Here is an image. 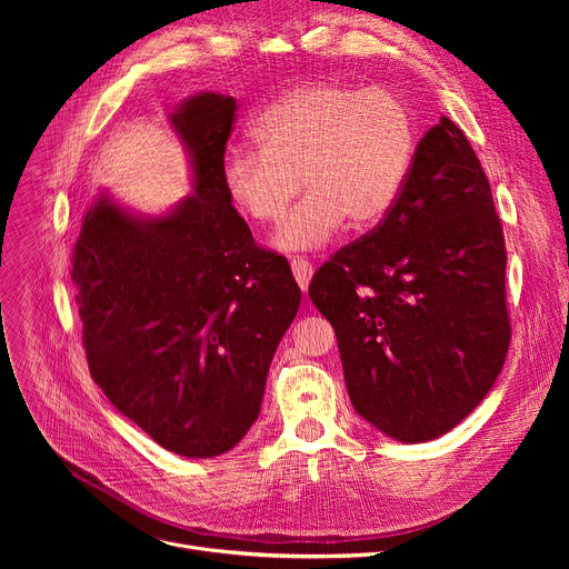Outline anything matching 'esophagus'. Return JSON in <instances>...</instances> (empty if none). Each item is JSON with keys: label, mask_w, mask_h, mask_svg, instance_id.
Returning a JSON list of instances; mask_svg holds the SVG:
<instances>
[{"label": "esophagus", "mask_w": 569, "mask_h": 569, "mask_svg": "<svg viewBox=\"0 0 569 569\" xmlns=\"http://www.w3.org/2000/svg\"><path fill=\"white\" fill-rule=\"evenodd\" d=\"M290 267H292V274H295L297 286H300L302 290H307L309 281L313 277V264L309 260H305V258H292Z\"/></svg>", "instance_id": "34e87169"}]
</instances>
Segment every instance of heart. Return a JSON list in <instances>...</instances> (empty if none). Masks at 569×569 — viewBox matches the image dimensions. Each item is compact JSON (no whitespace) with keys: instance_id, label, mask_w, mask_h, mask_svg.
<instances>
[{"instance_id":"1","label":"heart","mask_w":569,"mask_h":569,"mask_svg":"<svg viewBox=\"0 0 569 569\" xmlns=\"http://www.w3.org/2000/svg\"><path fill=\"white\" fill-rule=\"evenodd\" d=\"M256 152L234 149L221 166L230 204L269 226L297 189L307 196L272 237L279 251L330 244L350 221L378 226L399 202L420 144L417 117L392 89L316 80L269 103L249 129Z\"/></svg>"}]
</instances>
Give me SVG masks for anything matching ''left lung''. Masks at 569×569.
<instances>
[{"label":"left lung","mask_w":569,"mask_h":569,"mask_svg":"<svg viewBox=\"0 0 569 569\" xmlns=\"http://www.w3.org/2000/svg\"><path fill=\"white\" fill-rule=\"evenodd\" d=\"M505 264L489 179L440 117L392 212L309 286L337 332L357 415L395 440L427 442L482 403L510 346Z\"/></svg>","instance_id":"1"}]
</instances>
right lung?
Masks as SVG:
<instances>
[{"label": "right lung", "instance_id": "1", "mask_svg": "<svg viewBox=\"0 0 569 569\" xmlns=\"http://www.w3.org/2000/svg\"><path fill=\"white\" fill-rule=\"evenodd\" d=\"M237 103L198 92L168 114L193 193L159 217L101 191L71 256L89 373L168 452L219 457L260 415L267 371L302 290L256 247L221 166Z\"/></svg>", "mask_w": 569, "mask_h": 569}]
</instances>
